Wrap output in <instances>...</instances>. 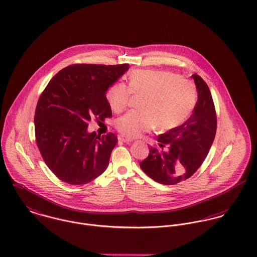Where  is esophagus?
<instances>
[{"label": "esophagus", "mask_w": 257, "mask_h": 257, "mask_svg": "<svg viewBox=\"0 0 257 257\" xmlns=\"http://www.w3.org/2000/svg\"><path fill=\"white\" fill-rule=\"evenodd\" d=\"M118 140H119V141H122V142H124V143H129V142L133 141V139L128 138V137H125V136H122V135H119V136H118Z\"/></svg>", "instance_id": "1"}]
</instances>
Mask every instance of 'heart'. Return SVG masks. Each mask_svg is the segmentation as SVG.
Returning <instances> with one entry per match:
<instances>
[{"instance_id":"b5f03b06","label":"heart","mask_w":257,"mask_h":257,"mask_svg":"<svg viewBox=\"0 0 257 257\" xmlns=\"http://www.w3.org/2000/svg\"><path fill=\"white\" fill-rule=\"evenodd\" d=\"M129 88L123 82L114 83L106 92L110 108L120 113L127 108L132 94L145 95L142 110L129 111L115 122L124 136L134 138L155 129L167 131L182 124L197 102L195 83L169 70L137 69L129 77Z\"/></svg>"}]
</instances>
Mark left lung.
Wrapping results in <instances>:
<instances>
[{
  "label": "left lung",
  "instance_id": "obj_1",
  "mask_svg": "<svg viewBox=\"0 0 257 257\" xmlns=\"http://www.w3.org/2000/svg\"><path fill=\"white\" fill-rule=\"evenodd\" d=\"M198 102L181 126L157 137V144L140 163L143 172L163 185H176L192 177L202 166L214 140L216 113L205 80L193 74Z\"/></svg>",
  "mask_w": 257,
  "mask_h": 257
}]
</instances>
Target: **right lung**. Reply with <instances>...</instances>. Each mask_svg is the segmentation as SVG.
I'll list each match as a JSON object with an SVG mask.
<instances>
[{
	"label": "right lung",
	"mask_w": 257,
	"mask_h": 257,
	"mask_svg": "<svg viewBox=\"0 0 257 257\" xmlns=\"http://www.w3.org/2000/svg\"><path fill=\"white\" fill-rule=\"evenodd\" d=\"M128 68V63L72 64L58 71L41 94L35 113L36 142L62 182L84 185L107 169L116 135L88 134L86 128L91 119L112 117L106 91Z\"/></svg>",
	"instance_id": "right-lung-1"
}]
</instances>
